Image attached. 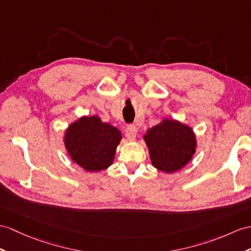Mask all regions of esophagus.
<instances>
[{
	"label": "esophagus",
	"mask_w": 251,
	"mask_h": 251,
	"mask_svg": "<svg viewBox=\"0 0 251 251\" xmlns=\"http://www.w3.org/2000/svg\"><path fill=\"white\" fill-rule=\"evenodd\" d=\"M137 134V127L135 126H127L126 129V136L129 139H135Z\"/></svg>",
	"instance_id": "esophagus-1"
}]
</instances>
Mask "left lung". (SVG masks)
<instances>
[{"label":"left lung","mask_w":251,"mask_h":251,"mask_svg":"<svg viewBox=\"0 0 251 251\" xmlns=\"http://www.w3.org/2000/svg\"><path fill=\"white\" fill-rule=\"evenodd\" d=\"M144 139L149 148L152 165L168 174L184 167L196 149L193 130L176 120L165 119L152 126Z\"/></svg>","instance_id":"8db88e82"}]
</instances>
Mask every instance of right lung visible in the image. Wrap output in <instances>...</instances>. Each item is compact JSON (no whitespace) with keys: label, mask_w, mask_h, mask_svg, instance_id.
I'll return each mask as SVG.
<instances>
[{"label":"right lung","mask_w":251,"mask_h":251,"mask_svg":"<svg viewBox=\"0 0 251 251\" xmlns=\"http://www.w3.org/2000/svg\"><path fill=\"white\" fill-rule=\"evenodd\" d=\"M120 140V131L97 116L78 119L65 135L69 155L87 172H100L111 166Z\"/></svg>","instance_id":"right-lung-1"}]
</instances>
